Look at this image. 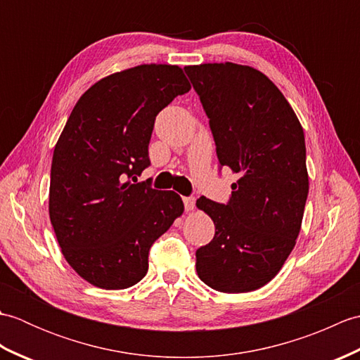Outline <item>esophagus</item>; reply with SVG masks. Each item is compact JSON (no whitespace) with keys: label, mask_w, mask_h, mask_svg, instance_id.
Returning a JSON list of instances; mask_svg holds the SVG:
<instances>
[{"label":"esophagus","mask_w":360,"mask_h":360,"mask_svg":"<svg viewBox=\"0 0 360 360\" xmlns=\"http://www.w3.org/2000/svg\"><path fill=\"white\" fill-rule=\"evenodd\" d=\"M195 202H196L195 196H186L184 198V207H186V210L187 212L188 210H193L195 209Z\"/></svg>","instance_id":"esophagus-1"}]
</instances>
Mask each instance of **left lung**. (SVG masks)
I'll return each mask as SVG.
<instances>
[{
    "label": "left lung",
    "instance_id": "8db88e82",
    "mask_svg": "<svg viewBox=\"0 0 360 360\" xmlns=\"http://www.w3.org/2000/svg\"><path fill=\"white\" fill-rule=\"evenodd\" d=\"M217 145L219 170L240 179L226 204L201 196L215 223L196 250V272L219 292H249L271 281L300 232L309 182L303 128L281 91L250 66H186Z\"/></svg>",
    "mask_w": 360,
    "mask_h": 360
}]
</instances>
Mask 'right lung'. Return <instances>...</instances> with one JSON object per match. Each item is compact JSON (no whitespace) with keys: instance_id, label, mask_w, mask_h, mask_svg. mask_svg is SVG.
I'll use <instances>...</instances> for the list:
<instances>
[{"instance_id":"1","label":"right lung","mask_w":360,"mask_h":360,"mask_svg":"<svg viewBox=\"0 0 360 360\" xmlns=\"http://www.w3.org/2000/svg\"><path fill=\"white\" fill-rule=\"evenodd\" d=\"M190 91L181 68L141 65L83 94L56 145L49 217L66 262L102 289H125L148 271V254L182 215L178 193L137 182L150 167L158 114Z\"/></svg>"}]
</instances>
